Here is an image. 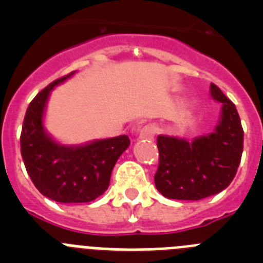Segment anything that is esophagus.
<instances>
[{
    "label": "esophagus",
    "mask_w": 263,
    "mask_h": 263,
    "mask_svg": "<svg viewBox=\"0 0 263 263\" xmlns=\"http://www.w3.org/2000/svg\"><path fill=\"white\" fill-rule=\"evenodd\" d=\"M155 133H157V127L154 125H146L142 129L139 130V138L141 139H153Z\"/></svg>",
    "instance_id": "esophagus-1"
}]
</instances>
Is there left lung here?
I'll return each mask as SVG.
<instances>
[{
    "label": "left lung",
    "mask_w": 263,
    "mask_h": 263,
    "mask_svg": "<svg viewBox=\"0 0 263 263\" xmlns=\"http://www.w3.org/2000/svg\"><path fill=\"white\" fill-rule=\"evenodd\" d=\"M211 95L222 103L215 132L192 142L175 137L157 138L159 163L155 187L167 199L200 200L231 184L240 166L243 130L236 105L211 83Z\"/></svg>",
    "instance_id": "obj_1"
}]
</instances>
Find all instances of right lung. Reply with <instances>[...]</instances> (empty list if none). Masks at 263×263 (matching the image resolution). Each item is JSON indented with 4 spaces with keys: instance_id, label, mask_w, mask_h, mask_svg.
<instances>
[{
    "instance_id": "obj_1",
    "label": "right lung",
    "mask_w": 263,
    "mask_h": 263,
    "mask_svg": "<svg viewBox=\"0 0 263 263\" xmlns=\"http://www.w3.org/2000/svg\"><path fill=\"white\" fill-rule=\"evenodd\" d=\"M72 73L52 81L32 99L21 132V155L42 195L58 203H89L108 190L111 170L130 139L120 136L69 147L46 134L43 111L50 90Z\"/></svg>"
}]
</instances>
